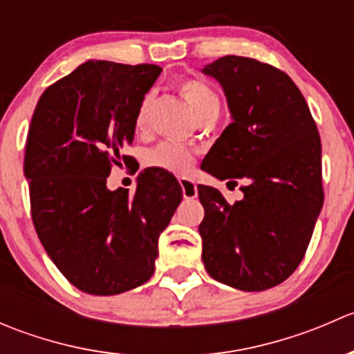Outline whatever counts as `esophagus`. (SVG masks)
I'll use <instances>...</instances> for the list:
<instances>
[{
	"instance_id": "obj_1",
	"label": "esophagus",
	"mask_w": 354,
	"mask_h": 354,
	"mask_svg": "<svg viewBox=\"0 0 354 354\" xmlns=\"http://www.w3.org/2000/svg\"><path fill=\"white\" fill-rule=\"evenodd\" d=\"M180 185L181 190H183V197L187 200H194L197 198V185L194 183L192 180H187V178H180Z\"/></svg>"
}]
</instances>
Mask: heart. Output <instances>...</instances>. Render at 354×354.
Masks as SVG:
<instances>
[{"mask_svg":"<svg viewBox=\"0 0 354 354\" xmlns=\"http://www.w3.org/2000/svg\"><path fill=\"white\" fill-rule=\"evenodd\" d=\"M181 94L187 99L190 108L200 118L209 109L219 106L216 92L200 80H187L181 84ZM149 111H151V95H145L138 104L137 114H135V127L137 130H144L149 120ZM145 164L151 167L169 171V173H185L188 167L194 164V152L185 145L176 142H160L159 145L152 147L145 154Z\"/></svg>","mask_w":354,"mask_h":354,"instance_id":"obj_1","label":"heart"}]
</instances>
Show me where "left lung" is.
Wrapping results in <instances>:
<instances>
[{
	"instance_id": "1",
	"label": "left lung",
	"mask_w": 354,
	"mask_h": 354,
	"mask_svg": "<svg viewBox=\"0 0 354 354\" xmlns=\"http://www.w3.org/2000/svg\"><path fill=\"white\" fill-rule=\"evenodd\" d=\"M202 73L219 82L231 113L202 169L245 183L233 205L217 188L197 187L203 266L226 286L263 291L295 272L322 210L319 131L299 88L277 68L230 55Z\"/></svg>"
}]
</instances>
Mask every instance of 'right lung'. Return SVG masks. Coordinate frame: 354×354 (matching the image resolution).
<instances>
[{
    "label": "right lung",
    "mask_w": 354,
    "mask_h": 354,
    "mask_svg": "<svg viewBox=\"0 0 354 354\" xmlns=\"http://www.w3.org/2000/svg\"><path fill=\"white\" fill-rule=\"evenodd\" d=\"M162 68L88 59L39 97L24 174L35 231L59 272L88 295L142 286L156 270L157 241L183 198L167 171L147 167L135 194L109 190L113 166L135 135L138 104Z\"/></svg>",
    "instance_id": "1"
}]
</instances>
